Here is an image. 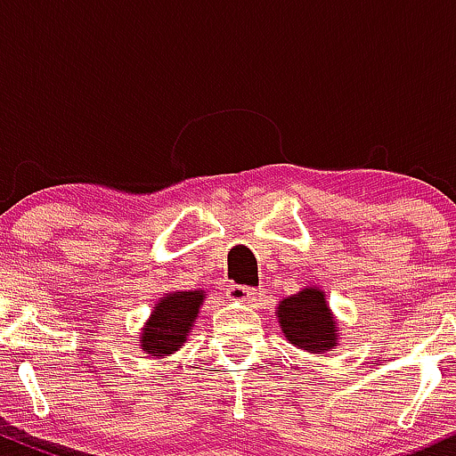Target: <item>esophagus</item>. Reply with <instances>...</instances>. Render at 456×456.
<instances>
[{
    "label": "esophagus",
    "mask_w": 456,
    "mask_h": 456,
    "mask_svg": "<svg viewBox=\"0 0 456 456\" xmlns=\"http://www.w3.org/2000/svg\"><path fill=\"white\" fill-rule=\"evenodd\" d=\"M227 297L229 300L238 302V305L244 306H253L255 300H257V291L250 289V287H242V285H232L227 289Z\"/></svg>",
    "instance_id": "esophagus-1"
}]
</instances>
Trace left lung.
Listing matches in <instances>:
<instances>
[{"label": "left lung", "instance_id": "obj_1", "mask_svg": "<svg viewBox=\"0 0 456 456\" xmlns=\"http://www.w3.org/2000/svg\"><path fill=\"white\" fill-rule=\"evenodd\" d=\"M276 319L282 337L294 347L308 354H328L337 349L341 330L328 305L326 291L317 285H306L297 294L282 297L276 306Z\"/></svg>", "mask_w": 456, "mask_h": 456}]
</instances>
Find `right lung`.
<instances>
[{
	"label": "right lung",
	"mask_w": 456,
	"mask_h": 456,
	"mask_svg": "<svg viewBox=\"0 0 456 456\" xmlns=\"http://www.w3.org/2000/svg\"><path fill=\"white\" fill-rule=\"evenodd\" d=\"M206 291H167L159 297L151 313L137 334L141 352L151 358H167L184 347L188 334L192 332L199 308L206 300Z\"/></svg>",
	"instance_id": "add662e5"
}]
</instances>
